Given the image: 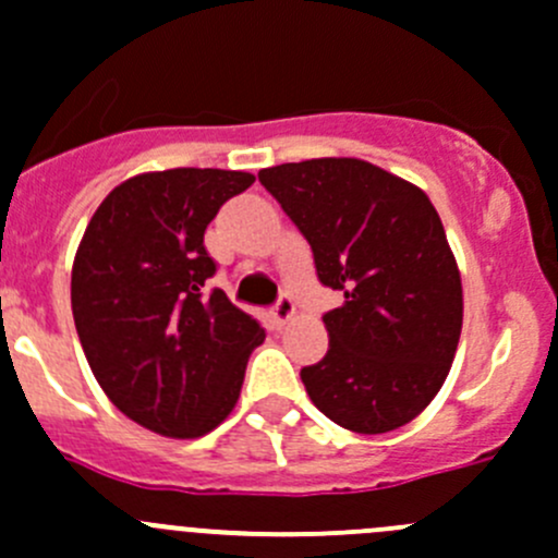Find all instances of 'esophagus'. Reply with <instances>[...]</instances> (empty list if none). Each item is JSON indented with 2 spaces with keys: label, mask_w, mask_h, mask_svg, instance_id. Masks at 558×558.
<instances>
[{
  "label": "esophagus",
  "mask_w": 558,
  "mask_h": 558,
  "mask_svg": "<svg viewBox=\"0 0 558 558\" xmlns=\"http://www.w3.org/2000/svg\"><path fill=\"white\" fill-rule=\"evenodd\" d=\"M294 314H296V305H294V300H291V296H280L278 303H275V308L269 311V316H272V322L278 327H283L286 322H291L294 319Z\"/></svg>",
  "instance_id": "1"
}]
</instances>
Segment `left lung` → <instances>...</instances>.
<instances>
[{
  "label": "left lung",
  "instance_id": "1",
  "mask_svg": "<svg viewBox=\"0 0 558 558\" xmlns=\"http://www.w3.org/2000/svg\"><path fill=\"white\" fill-rule=\"evenodd\" d=\"M258 181L341 291L330 347L300 372L311 402L357 435H383L429 408L462 332V278L421 186L352 156L264 168Z\"/></svg>",
  "mask_w": 558,
  "mask_h": 558
}]
</instances>
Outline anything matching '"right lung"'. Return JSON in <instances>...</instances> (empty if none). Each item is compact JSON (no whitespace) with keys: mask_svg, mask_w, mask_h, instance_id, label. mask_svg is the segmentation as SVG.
<instances>
[{"mask_svg":"<svg viewBox=\"0 0 558 558\" xmlns=\"http://www.w3.org/2000/svg\"><path fill=\"white\" fill-rule=\"evenodd\" d=\"M253 173L175 168L114 186L71 269L82 350L109 402L165 437H201L236 408L262 325L226 291H203L215 262L203 233Z\"/></svg>","mask_w":558,"mask_h":558,"instance_id":"obj_1","label":"right lung"}]
</instances>
